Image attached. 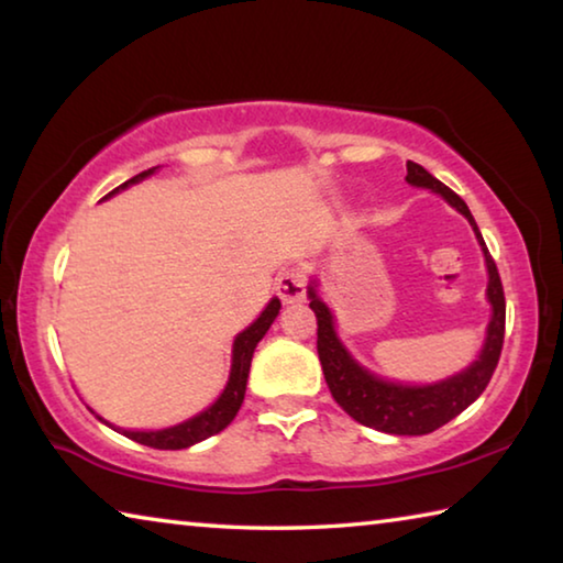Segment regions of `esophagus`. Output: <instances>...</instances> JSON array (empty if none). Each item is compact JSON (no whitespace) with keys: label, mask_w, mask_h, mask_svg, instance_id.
Listing matches in <instances>:
<instances>
[{"label":"esophagus","mask_w":563,"mask_h":563,"mask_svg":"<svg viewBox=\"0 0 563 563\" xmlns=\"http://www.w3.org/2000/svg\"><path fill=\"white\" fill-rule=\"evenodd\" d=\"M305 285H308V275L300 265H292V268H285L278 275L275 290H278L283 302H300L305 298Z\"/></svg>","instance_id":"esophagus-1"}]
</instances>
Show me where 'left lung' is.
Masks as SVG:
<instances>
[{"label": "left lung", "mask_w": 563, "mask_h": 563, "mask_svg": "<svg viewBox=\"0 0 563 563\" xmlns=\"http://www.w3.org/2000/svg\"><path fill=\"white\" fill-rule=\"evenodd\" d=\"M407 184H412L417 188H432L434 194H440L446 203L454 206L456 211L472 223L476 238H479L484 261H487L489 271L487 295L494 310L487 328V342H484L479 360H476L472 367H466L464 373L437 385L407 387L385 383V379L362 369L357 362L347 355V350L342 347V342L335 335V328H332V316L328 305L318 298L316 288H310V308L318 318L320 365L335 402L345 409L355 422L373 427V430L387 434H430L434 430H440L442 424L450 422V419H454L460 412H464V409L487 389L501 355L507 302H504V288L497 263H494L489 251L484 247V238L462 198L456 196L452 188H446L442 180H437L430 170L415 164V161H407Z\"/></svg>", "instance_id": "1"}]
</instances>
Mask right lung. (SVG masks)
Segmentation results:
<instances>
[{"instance_id":"1","label":"right lung","mask_w":563,"mask_h":563,"mask_svg":"<svg viewBox=\"0 0 563 563\" xmlns=\"http://www.w3.org/2000/svg\"><path fill=\"white\" fill-rule=\"evenodd\" d=\"M156 168L141 170L139 176H133V178L126 180V184H121L119 188H113L109 196L119 194L121 188H126L131 184H139V180H144L146 176L154 174ZM278 310H280V300L273 298L268 302V308L261 312V318L255 320L251 328H245L241 335L235 338V342H233L231 377H228V385L223 389V395L218 397L216 402L206 409V412L196 415L194 419H188V422H184V424L168 427V430H158V432H129V430H123V434H126L129 440L139 442V444L154 446V450H186V446L201 442V440H208V437H213V434H218L221 430H225V427L233 422V417L238 415V409H241V405H243L247 369H251L253 350L263 340L265 332H268V328L273 325V320L278 318ZM101 422H103V419H101Z\"/></svg>"}]
</instances>
